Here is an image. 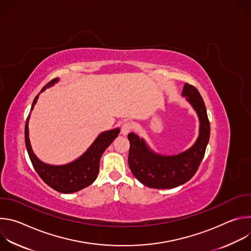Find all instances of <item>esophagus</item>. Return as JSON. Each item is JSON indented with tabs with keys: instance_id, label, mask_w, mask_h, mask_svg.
I'll return each mask as SVG.
<instances>
[{
	"instance_id": "1",
	"label": "esophagus",
	"mask_w": 251,
	"mask_h": 251,
	"mask_svg": "<svg viewBox=\"0 0 251 251\" xmlns=\"http://www.w3.org/2000/svg\"><path fill=\"white\" fill-rule=\"evenodd\" d=\"M131 129H132V125L130 123H128V122L124 123L121 127V134L123 136H127L129 134V132L131 131Z\"/></svg>"
}]
</instances>
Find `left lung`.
Returning <instances> with one entry per match:
<instances>
[{
    "mask_svg": "<svg viewBox=\"0 0 251 251\" xmlns=\"http://www.w3.org/2000/svg\"><path fill=\"white\" fill-rule=\"evenodd\" d=\"M182 96L193 107L200 122L199 136L189 149L175 155H163L155 152L144 138L133 132L128 134L129 168L137 180L149 188L173 189L187 183L204 156L210 134L204 102L198 89L188 83L183 87Z\"/></svg>",
    "mask_w": 251,
    "mask_h": 251,
    "instance_id": "8db88e82",
    "label": "left lung"
}]
</instances>
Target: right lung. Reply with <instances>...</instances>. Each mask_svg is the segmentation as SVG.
<instances>
[{"label": "right lung", "mask_w": 251, "mask_h": 251, "mask_svg": "<svg viewBox=\"0 0 251 251\" xmlns=\"http://www.w3.org/2000/svg\"><path fill=\"white\" fill-rule=\"evenodd\" d=\"M58 81L59 78H55L49 82L43 87L41 92L33 99L30 112L25 122V142L30 162L35 172L43 178V181L50 188L61 194H73L88 187L96 180L99 172L100 158L106 148H108L113 140L117 138L118 134L120 133V128L101 132L95 138L88 149L73 162L63 165H50L41 161L37 157V155L34 154L31 148L28 122L31 111L34 108V105L38 102L40 94L44 92L47 88L53 86Z\"/></svg>", "instance_id": "add662e5"}]
</instances>
